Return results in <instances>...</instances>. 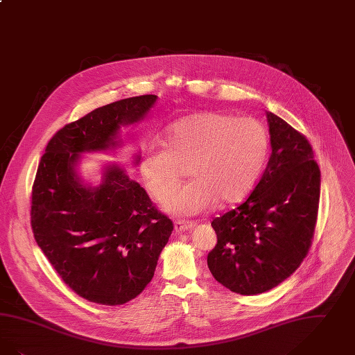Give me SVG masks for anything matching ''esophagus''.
I'll list each match as a JSON object with an SVG mask.
<instances>
[{
    "label": "esophagus",
    "mask_w": 355,
    "mask_h": 355,
    "mask_svg": "<svg viewBox=\"0 0 355 355\" xmlns=\"http://www.w3.org/2000/svg\"><path fill=\"white\" fill-rule=\"evenodd\" d=\"M196 227V225L193 222H184V220H177L174 223V231L175 234H180V232H184V231H189L191 228Z\"/></svg>",
    "instance_id": "esophagus-1"
}]
</instances>
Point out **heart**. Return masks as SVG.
<instances>
[{
	"mask_svg": "<svg viewBox=\"0 0 355 355\" xmlns=\"http://www.w3.org/2000/svg\"><path fill=\"white\" fill-rule=\"evenodd\" d=\"M270 152L267 128L251 117L207 111L187 116L168 130V141L150 144L140 162L149 193L162 194L183 175L194 182L161 200L168 213L190 216L245 198L263 171Z\"/></svg>",
	"mask_w": 355,
	"mask_h": 355,
	"instance_id": "obj_1",
	"label": "heart"
}]
</instances>
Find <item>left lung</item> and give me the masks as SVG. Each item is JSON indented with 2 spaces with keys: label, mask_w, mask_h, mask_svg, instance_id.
<instances>
[{
  "label": "left lung",
  "mask_w": 355,
  "mask_h": 355,
  "mask_svg": "<svg viewBox=\"0 0 355 355\" xmlns=\"http://www.w3.org/2000/svg\"><path fill=\"white\" fill-rule=\"evenodd\" d=\"M270 153L241 205L211 222L218 243L207 256L215 280L235 293L259 295L283 283L312 245L321 171L304 135L267 112Z\"/></svg>",
  "instance_id": "8db88e82"
}]
</instances>
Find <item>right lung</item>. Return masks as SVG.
Masks as SVG:
<instances>
[{"label":"right lung","mask_w":355,"mask_h":355,"mask_svg":"<svg viewBox=\"0 0 355 355\" xmlns=\"http://www.w3.org/2000/svg\"><path fill=\"white\" fill-rule=\"evenodd\" d=\"M156 100H119L64 125L38 165L30 213L34 238L62 280L91 302L114 306L137 297L173 231L171 219L117 164L104 168L98 186L83 184L76 173L82 153L119 146L120 128L139 123Z\"/></svg>","instance_id":"obj_1"}]
</instances>
